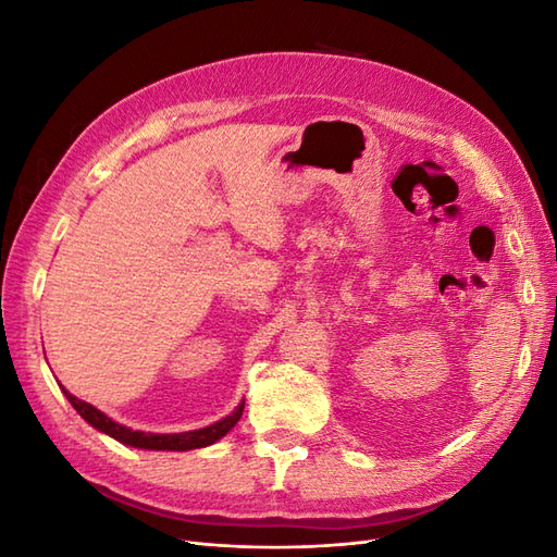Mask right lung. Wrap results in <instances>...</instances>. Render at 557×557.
Returning <instances> with one entry per match:
<instances>
[{
	"label": "right lung",
	"instance_id": "obj_1",
	"mask_svg": "<svg viewBox=\"0 0 557 557\" xmlns=\"http://www.w3.org/2000/svg\"><path fill=\"white\" fill-rule=\"evenodd\" d=\"M62 387V385H60ZM62 393L66 395V399L72 401V407L81 413V418L90 423L95 430L104 432L109 436H113L115 442H121L125 446H134V448H146V450H193V448H205L215 444L223 436L239 423V418L244 413V401L234 409L230 416H225L218 423L201 428V430H193V432H178V434H153V432H139V430H129L121 423H115L107 413H102L99 409H95L92 404L83 401L78 397H74L70 391Z\"/></svg>",
	"mask_w": 557,
	"mask_h": 557
}]
</instances>
